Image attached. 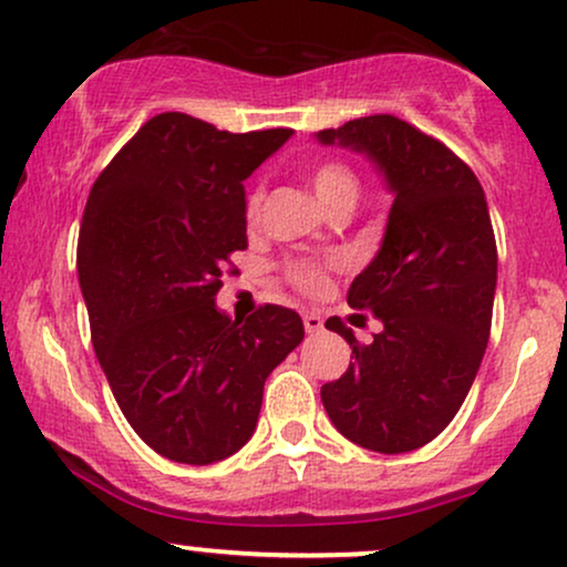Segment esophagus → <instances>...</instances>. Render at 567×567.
<instances>
[{
    "instance_id": "esophagus-1",
    "label": "esophagus",
    "mask_w": 567,
    "mask_h": 567,
    "mask_svg": "<svg viewBox=\"0 0 567 567\" xmlns=\"http://www.w3.org/2000/svg\"><path fill=\"white\" fill-rule=\"evenodd\" d=\"M303 327L309 336H317V332H322V317H319L317 311H306L303 313Z\"/></svg>"
}]
</instances>
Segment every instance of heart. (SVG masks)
Wrapping results in <instances>:
<instances>
[{
	"label": "heart",
	"mask_w": 567,
	"mask_h": 567,
	"mask_svg": "<svg viewBox=\"0 0 567 567\" xmlns=\"http://www.w3.org/2000/svg\"><path fill=\"white\" fill-rule=\"evenodd\" d=\"M311 187L313 195L319 197L324 208L336 206V203L343 200H357V189H359V179L353 174L351 166H346L343 161H322L313 166L311 172ZM258 208H261V189H254L248 195V203H245V214H248L250 221H256ZM288 279L292 285H298L301 290H319L324 285V271L322 266L317 264H306V261H292L288 264Z\"/></svg>",
	"instance_id": "heart-1"
}]
</instances>
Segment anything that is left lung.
I'll return each instance as SVG.
<instances>
[{
  "mask_svg": "<svg viewBox=\"0 0 567 567\" xmlns=\"http://www.w3.org/2000/svg\"><path fill=\"white\" fill-rule=\"evenodd\" d=\"M361 153L393 195L385 235L349 303L383 322L370 346L338 317L353 361L322 385L332 425L361 449L404 454L431 443L470 393L491 332L496 240L478 176L446 145L395 115L317 132Z\"/></svg>",
  "mask_w": 567,
  "mask_h": 567,
  "instance_id": "left-lung-1",
  "label": "left lung"
}]
</instances>
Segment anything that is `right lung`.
<instances>
[{
    "label": "right lung",
    "instance_id": "right-lung-1",
    "mask_svg": "<svg viewBox=\"0 0 567 567\" xmlns=\"http://www.w3.org/2000/svg\"><path fill=\"white\" fill-rule=\"evenodd\" d=\"M292 128L231 134L161 113L107 163L79 235V285L111 391L134 433L182 465L240 452L264 383L303 340L292 309L231 319L216 306L248 248L243 182Z\"/></svg>",
    "mask_w": 567,
    "mask_h": 567
}]
</instances>
